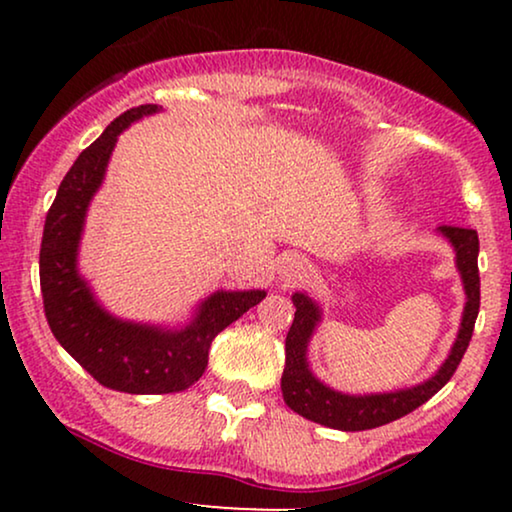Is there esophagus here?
Instances as JSON below:
<instances>
[{"label": "esophagus", "mask_w": 512, "mask_h": 512, "mask_svg": "<svg viewBox=\"0 0 512 512\" xmlns=\"http://www.w3.org/2000/svg\"><path fill=\"white\" fill-rule=\"evenodd\" d=\"M279 275H282V279H286V282H300V279L310 275V265H307L305 258L291 256L279 265Z\"/></svg>", "instance_id": "esophagus-1"}]
</instances>
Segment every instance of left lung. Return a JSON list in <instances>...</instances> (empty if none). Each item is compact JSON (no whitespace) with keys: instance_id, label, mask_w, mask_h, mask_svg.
Segmentation results:
<instances>
[{"instance_id":"obj_1","label":"left lung","mask_w":512,"mask_h":512,"mask_svg":"<svg viewBox=\"0 0 512 512\" xmlns=\"http://www.w3.org/2000/svg\"><path fill=\"white\" fill-rule=\"evenodd\" d=\"M438 233L452 244L454 263H457L466 293L457 340H454L443 366L422 384L396 391H380V394H345V391L328 387L312 373L310 361H307V347H310L312 335L321 321V307L307 293L296 291L291 296L293 305H296V317H293V324L286 333V366L282 373V396L293 412L310 419V422L328 426V429L366 431L417 410L419 405H424L450 382L459 361L464 359L480 310V242L473 228L440 226Z\"/></svg>"}]
</instances>
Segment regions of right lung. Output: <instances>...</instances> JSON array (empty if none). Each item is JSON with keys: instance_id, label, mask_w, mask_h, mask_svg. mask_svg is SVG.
I'll return each instance as SVG.
<instances>
[{"instance_id": "1", "label": "right lung", "mask_w": 512, "mask_h": 512, "mask_svg": "<svg viewBox=\"0 0 512 512\" xmlns=\"http://www.w3.org/2000/svg\"><path fill=\"white\" fill-rule=\"evenodd\" d=\"M158 111V104L125 111L81 151L48 209L39 251L41 296L55 340L102 387L125 394H174L191 387L205 373L216 335L265 298L261 289H221L195 307L188 324L156 326L118 319L104 310L79 272L86 214L107 174L118 135Z\"/></svg>"}]
</instances>
